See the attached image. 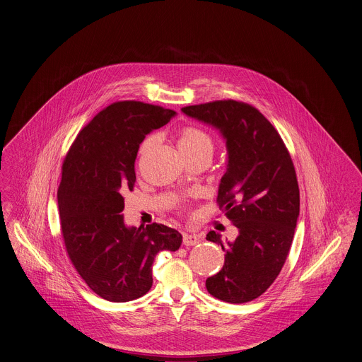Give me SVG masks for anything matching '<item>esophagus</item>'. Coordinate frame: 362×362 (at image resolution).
I'll return each instance as SVG.
<instances>
[{
  "label": "esophagus",
  "mask_w": 362,
  "mask_h": 362,
  "mask_svg": "<svg viewBox=\"0 0 362 362\" xmlns=\"http://www.w3.org/2000/svg\"><path fill=\"white\" fill-rule=\"evenodd\" d=\"M200 238L196 236V235H189V233H185L183 235V244L190 247V245H196L200 243Z\"/></svg>",
  "instance_id": "34e87169"
}]
</instances>
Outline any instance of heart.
I'll return each mask as SVG.
<instances>
[{
	"mask_svg": "<svg viewBox=\"0 0 362 362\" xmlns=\"http://www.w3.org/2000/svg\"><path fill=\"white\" fill-rule=\"evenodd\" d=\"M158 137L156 134L147 136L140 147L139 157H146L157 144ZM177 148L186 160L197 157H212L214 154V140L212 137L196 126H183L177 130Z\"/></svg>",
	"mask_w": 362,
	"mask_h": 362,
	"instance_id": "heart-1",
	"label": "heart"
}]
</instances>
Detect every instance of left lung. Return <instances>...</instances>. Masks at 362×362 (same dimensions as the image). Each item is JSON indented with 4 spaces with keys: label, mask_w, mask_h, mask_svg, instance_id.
Instances as JSON below:
<instances>
[{
    "label": "left lung",
    "mask_w": 362,
    "mask_h": 362,
    "mask_svg": "<svg viewBox=\"0 0 362 362\" xmlns=\"http://www.w3.org/2000/svg\"><path fill=\"white\" fill-rule=\"evenodd\" d=\"M182 111L219 129L226 140L228 168L216 202L239 229L228 244L214 230L206 235L226 252L206 290L230 304L252 301L281 274L294 238L300 190L291 157L278 130L250 104L219 100Z\"/></svg>",
    "instance_id": "1"
}]
</instances>
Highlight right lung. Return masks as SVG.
Listing matches in <instances>:
<instances>
[{"instance_id":"1","label":"right lung","mask_w":362,"mask_h":362,"mask_svg":"<svg viewBox=\"0 0 362 362\" xmlns=\"http://www.w3.org/2000/svg\"><path fill=\"white\" fill-rule=\"evenodd\" d=\"M175 114L140 101L114 103L81 129L62 163L57 196L65 248L81 279L104 300L144 296L156 255L182 244L177 230L161 223L127 228L121 214L141 141Z\"/></svg>"}]
</instances>
